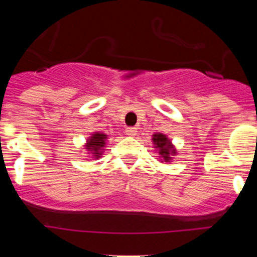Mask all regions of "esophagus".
<instances>
[{
  "label": "esophagus",
  "instance_id": "34e87169",
  "mask_svg": "<svg viewBox=\"0 0 257 257\" xmlns=\"http://www.w3.org/2000/svg\"><path fill=\"white\" fill-rule=\"evenodd\" d=\"M136 133H138V131H136L135 127H127L126 135H128V136H131V138H133V136L136 135Z\"/></svg>",
  "mask_w": 257,
  "mask_h": 257
}]
</instances>
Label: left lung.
Here are the masks:
<instances>
[{"label": "left lung", "mask_w": 257, "mask_h": 257, "mask_svg": "<svg viewBox=\"0 0 257 257\" xmlns=\"http://www.w3.org/2000/svg\"><path fill=\"white\" fill-rule=\"evenodd\" d=\"M152 140H153L154 148L158 151L160 157L162 158V162H170L172 160V156L176 154V151H175L174 145L171 144L169 138L163 135V134L158 133L154 134Z\"/></svg>", "instance_id": "8db88e82"}]
</instances>
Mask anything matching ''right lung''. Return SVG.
Here are the masks:
<instances>
[{
    "instance_id": "right-lung-1",
    "label": "right lung",
    "mask_w": 257,
    "mask_h": 257,
    "mask_svg": "<svg viewBox=\"0 0 257 257\" xmlns=\"http://www.w3.org/2000/svg\"><path fill=\"white\" fill-rule=\"evenodd\" d=\"M106 143V135L103 133H94L87 139L85 148L92 154V158H100Z\"/></svg>"
}]
</instances>
